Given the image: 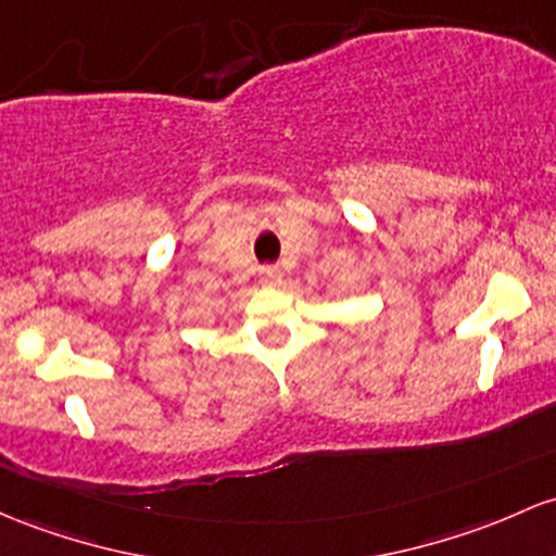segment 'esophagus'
Wrapping results in <instances>:
<instances>
[{
    "label": "esophagus",
    "instance_id": "1",
    "mask_svg": "<svg viewBox=\"0 0 556 556\" xmlns=\"http://www.w3.org/2000/svg\"><path fill=\"white\" fill-rule=\"evenodd\" d=\"M261 282L268 285V288H274V285L282 282V271H279L277 266H264L261 268Z\"/></svg>",
    "mask_w": 556,
    "mask_h": 556
}]
</instances>
